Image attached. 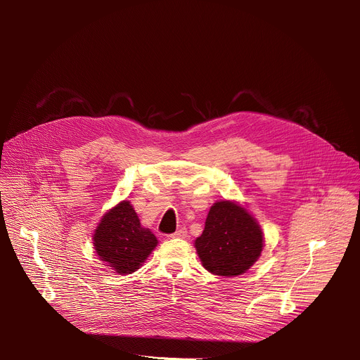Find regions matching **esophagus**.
Listing matches in <instances>:
<instances>
[{
    "label": "esophagus",
    "mask_w": 360,
    "mask_h": 360,
    "mask_svg": "<svg viewBox=\"0 0 360 360\" xmlns=\"http://www.w3.org/2000/svg\"><path fill=\"white\" fill-rule=\"evenodd\" d=\"M186 236H188L186 228H181V229H178L175 233L171 235V238H174V239H185Z\"/></svg>",
    "instance_id": "esophagus-1"
}]
</instances>
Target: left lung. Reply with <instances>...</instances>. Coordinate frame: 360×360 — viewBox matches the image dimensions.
Wrapping results in <instances>:
<instances>
[{"label":"left lung","mask_w":360,"mask_h":360,"mask_svg":"<svg viewBox=\"0 0 360 360\" xmlns=\"http://www.w3.org/2000/svg\"><path fill=\"white\" fill-rule=\"evenodd\" d=\"M195 248L205 269L218 276H238L259 259L264 235L245 208L219 200L211 207Z\"/></svg>","instance_id":"left-lung-1"}]
</instances>
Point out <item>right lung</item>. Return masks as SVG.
Wrapping results in <instances>:
<instances>
[{
	"instance_id": "1",
	"label": "right lung",
	"mask_w": 360,
	"mask_h": 360,
	"mask_svg": "<svg viewBox=\"0 0 360 360\" xmlns=\"http://www.w3.org/2000/svg\"><path fill=\"white\" fill-rule=\"evenodd\" d=\"M92 239L99 259L120 275L139 269L158 245L155 235L141 226L129 200L120 202L102 217Z\"/></svg>"
}]
</instances>
